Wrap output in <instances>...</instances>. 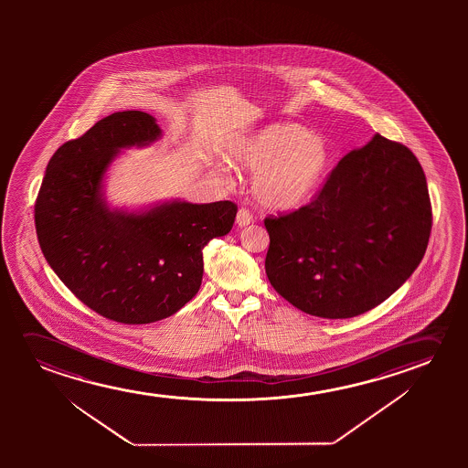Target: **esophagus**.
Wrapping results in <instances>:
<instances>
[{"label": "esophagus", "instance_id": "1", "mask_svg": "<svg viewBox=\"0 0 468 468\" xmlns=\"http://www.w3.org/2000/svg\"><path fill=\"white\" fill-rule=\"evenodd\" d=\"M252 220H254L252 212H250V209H246V207H239V211H238L237 214L238 227H246V225H250Z\"/></svg>", "mask_w": 468, "mask_h": 468}]
</instances>
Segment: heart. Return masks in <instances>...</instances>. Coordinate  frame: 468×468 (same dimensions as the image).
Masks as SVG:
<instances>
[{"instance_id": "b5f03b06", "label": "heart", "mask_w": 468, "mask_h": 468, "mask_svg": "<svg viewBox=\"0 0 468 468\" xmlns=\"http://www.w3.org/2000/svg\"><path fill=\"white\" fill-rule=\"evenodd\" d=\"M225 154L233 165L256 169L254 195L275 211L308 205L324 186L333 165L331 144L299 122H273L235 137Z\"/></svg>"}]
</instances>
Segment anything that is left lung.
<instances>
[{
    "instance_id": "left-lung-1",
    "label": "left lung",
    "mask_w": 468,
    "mask_h": 468,
    "mask_svg": "<svg viewBox=\"0 0 468 468\" xmlns=\"http://www.w3.org/2000/svg\"><path fill=\"white\" fill-rule=\"evenodd\" d=\"M276 292L320 318L378 307L422 261L431 205L420 163L380 134L346 154L312 203L265 218Z\"/></svg>"
}]
</instances>
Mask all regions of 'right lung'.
<instances>
[{
  "label": "right lung",
  "mask_w": 468,
  "mask_h": 468,
  "mask_svg": "<svg viewBox=\"0 0 468 468\" xmlns=\"http://www.w3.org/2000/svg\"><path fill=\"white\" fill-rule=\"evenodd\" d=\"M154 116L128 110L97 122L52 154L35 203L46 261L67 288L107 320L148 324L198 292L203 248L233 227L231 201H173L150 211H112L103 174L122 148L156 141Z\"/></svg>",
  "instance_id": "add662e5"
}]
</instances>
